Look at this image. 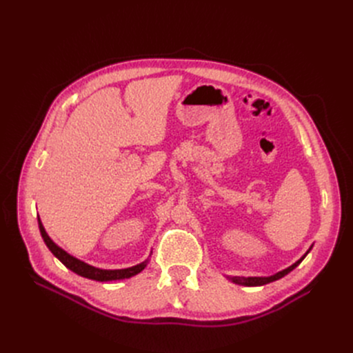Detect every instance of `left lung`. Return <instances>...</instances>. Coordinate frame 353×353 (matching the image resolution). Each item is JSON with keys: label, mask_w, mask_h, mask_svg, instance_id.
<instances>
[{"label": "left lung", "mask_w": 353, "mask_h": 353, "mask_svg": "<svg viewBox=\"0 0 353 353\" xmlns=\"http://www.w3.org/2000/svg\"><path fill=\"white\" fill-rule=\"evenodd\" d=\"M312 248H313V245L309 248V250L299 259L298 262H294L292 266H289V268H286V269H283V270H281V272H277V273H274V274H272V276H250V277L228 276V279L232 281V282L236 283V285H242V286H263V285H268V283L274 282V281H277V279H282L283 276H286L288 273H290L296 266H299L301 262L306 257V254L312 250Z\"/></svg>", "instance_id": "8db88e82"}]
</instances>
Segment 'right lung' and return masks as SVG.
I'll return each instance as SVG.
<instances>
[{
    "instance_id": "obj_1",
    "label": "right lung",
    "mask_w": 353,
    "mask_h": 353,
    "mask_svg": "<svg viewBox=\"0 0 353 353\" xmlns=\"http://www.w3.org/2000/svg\"><path fill=\"white\" fill-rule=\"evenodd\" d=\"M39 228L41 232V236L44 239V242L47 245V248L51 250V253L59 259V261L68 268L70 270H72L74 273H77L83 277H87V279L91 281H97V282H111V281H121V279H128V277H133L136 274H139L148 263V259H145L144 262L132 266V268H127V269H114V270H110V269H100V268H94L91 266L80 259L71 256L70 253H67L64 249H61L60 246L55 245L51 237L47 234L43 223H41V219L39 217Z\"/></svg>"
}]
</instances>
